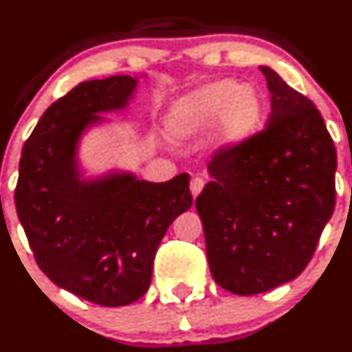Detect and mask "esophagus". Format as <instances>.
<instances>
[{
  "label": "esophagus",
  "instance_id": "1",
  "mask_svg": "<svg viewBox=\"0 0 352 352\" xmlns=\"http://www.w3.org/2000/svg\"><path fill=\"white\" fill-rule=\"evenodd\" d=\"M203 186H205V181H203L201 177H198V176L192 177L191 183H190V191H191L192 198H196V196H198L199 192H201Z\"/></svg>",
  "mask_w": 352,
  "mask_h": 352
}]
</instances>
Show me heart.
<instances>
[{
	"instance_id": "1",
	"label": "heart",
	"mask_w": 352,
	"mask_h": 352,
	"mask_svg": "<svg viewBox=\"0 0 352 352\" xmlns=\"http://www.w3.org/2000/svg\"><path fill=\"white\" fill-rule=\"evenodd\" d=\"M263 117L265 100L258 87L220 78L177 97L166 114V129L177 141H196L211 130V151L230 154L250 141Z\"/></svg>"
}]
</instances>
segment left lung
Masks as SVG:
<instances>
[{
  "mask_svg": "<svg viewBox=\"0 0 352 352\" xmlns=\"http://www.w3.org/2000/svg\"><path fill=\"white\" fill-rule=\"evenodd\" d=\"M272 112L243 147L218 154L196 198L214 282L253 296L294 280L307 267L336 203V147L307 97L270 67Z\"/></svg>",
  "mask_w": 352,
  "mask_h": 352,
  "instance_id": "1",
  "label": "left lung"
}]
</instances>
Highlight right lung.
Segmentation results:
<instances>
[{"instance_id": "obj_1", "label": "right lung", "mask_w": 352, "mask_h": 352, "mask_svg": "<svg viewBox=\"0 0 352 352\" xmlns=\"http://www.w3.org/2000/svg\"><path fill=\"white\" fill-rule=\"evenodd\" d=\"M141 77L114 75L72 89L45 111L21 151L14 205L43 274L60 289L120 307L149 289L166 230L190 210V176L166 183L114 168L85 176L84 135L127 111Z\"/></svg>"}]
</instances>
